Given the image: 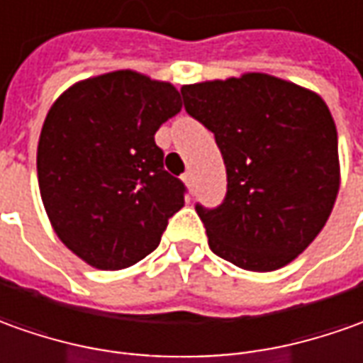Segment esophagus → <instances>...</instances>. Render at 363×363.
<instances>
[{
	"label": "esophagus",
	"instance_id": "obj_1",
	"mask_svg": "<svg viewBox=\"0 0 363 363\" xmlns=\"http://www.w3.org/2000/svg\"><path fill=\"white\" fill-rule=\"evenodd\" d=\"M182 181L186 182L189 186H191V182H192V171H186L184 174H182Z\"/></svg>",
	"mask_w": 363,
	"mask_h": 363
}]
</instances>
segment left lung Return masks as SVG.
Instances as JSON below:
<instances>
[{
  "label": "left lung",
  "mask_w": 363,
  "mask_h": 363,
  "mask_svg": "<svg viewBox=\"0 0 363 363\" xmlns=\"http://www.w3.org/2000/svg\"><path fill=\"white\" fill-rule=\"evenodd\" d=\"M214 133L226 194L196 213L216 256L252 272L292 262L324 228L340 186L337 130L322 97L264 73L181 89Z\"/></svg>",
  "instance_id": "8db88e82"
}]
</instances>
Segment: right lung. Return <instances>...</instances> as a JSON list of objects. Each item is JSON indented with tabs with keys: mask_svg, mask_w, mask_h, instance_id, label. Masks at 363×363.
I'll use <instances>...</instances> for the list:
<instances>
[{
	"mask_svg": "<svg viewBox=\"0 0 363 363\" xmlns=\"http://www.w3.org/2000/svg\"><path fill=\"white\" fill-rule=\"evenodd\" d=\"M182 109L171 83L115 71L69 87L47 113L37 177L61 242L99 270L137 264L159 242L186 186L155 143Z\"/></svg>",
	"mask_w": 363,
	"mask_h": 363,
	"instance_id": "add662e5",
	"label": "right lung"
}]
</instances>
